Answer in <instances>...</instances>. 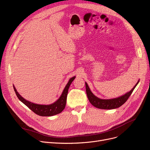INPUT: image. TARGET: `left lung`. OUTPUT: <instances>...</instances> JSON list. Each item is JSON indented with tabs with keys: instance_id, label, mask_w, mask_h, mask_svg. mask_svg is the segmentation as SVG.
I'll return each instance as SVG.
<instances>
[{
	"instance_id": "1",
	"label": "left lung",
	"mask_w": 150,
	"mask_h": 150,
	"mask_svg": "<svg viewBox=\"0 0 150 150\" xmlns=\"http://www.w3.org/2000/svg\"><path fill=\"white\" fill-rule=\"evenodd\" d=\"M139 80L129 92H127L125 94L117 98L111 99H101L98 98L92 93L87 83H86V93L90 102L94 106L99 109H103V110H112V109L119 108L127 101L136 86L139 83Z\"/></svg>"
}]
</instances>
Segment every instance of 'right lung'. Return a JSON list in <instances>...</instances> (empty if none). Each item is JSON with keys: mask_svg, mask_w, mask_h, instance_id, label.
I'll use <instances>...</instances> for the list:
<instances>
[{"mask_svg": "<svg viewBox=\"0 0 150 150\" xmlns=\"http://www.w3.org/2000/svg\"><path fill=\"white\" fill-rule=\"evenodd\" d=\"M75 78V76H74L69 79V82L67 83L65 88H64L60 98L57 101L54 102L52 104L47 105L33 103L32 102L25 100L22 96H20V94L17 92L14 86H13V87L18 99L21 102H22L25 105L28 106L30 110H31L33 112H34L38 115L43 117H50L54 115H57L60 113L64 109L66 103L68 90H69L70 85L71 84Z\"/></svg>", "mask_w": 150, "mask_h": 150, "instance_id": "add662e5", "label": "right lung"}]
</instances>
